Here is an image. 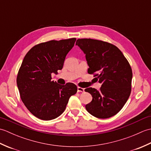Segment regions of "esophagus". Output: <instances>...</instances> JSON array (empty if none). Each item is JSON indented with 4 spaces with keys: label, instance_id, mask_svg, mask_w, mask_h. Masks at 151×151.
<instances>
[{
    "label": "esophagus",
    "instance_id": "esophagus-1",
    "mask_svg": "<svg viewBox=\"0 0 151 151\" xmlns=\"http://www.w3.org/2000/svg\"><path fill=\"white\" fill-rule=\"evenodd\" d=\"M77 91L78 92H84V89L81 88V87H78L77 88Z\"/></svg>",
    "mask_w": 151,
    "mask_h": 151
}]
</instances>
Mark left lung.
<instances>
[{
    "label": "left lung",
    "mask_w": 151,
    "mask_h": 151,
    "mask_svg": "<svg viewBox=\"0 0 151 151\" xmlns=\"http://www.w3.org/2000/svg\"><path fill=\"white\" fill-rule=\"evenodd\" d=\"M76 45L86 54L88 73L94 74L102 84L99 91L85 89L93 97L86 109L99 119L114 116L123 108L130 95L132 71L129 62L116 46L105 41L78 39Z\"/></svg>",
    "instance_id": "obj_1"
}]
</instances>
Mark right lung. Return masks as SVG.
<instances>
[{"label": "right lung", "mask_w": 151, "mask_h": 151, "mask_svg": "<svg viewBox=\"0 0 151 151\" xmlns=\"http://www.w3.org/2000/svg\"><path fill=\"white\" fill-rule=\"evenodd\" d=\"M75 41L76 38H70L36 45L22 61L17 77L21 99L28 110L40 119L49 121L60 116L70 96L77 91L73 83L61 85L51 80V74L62 69L66 55Z\"/></svg>", "instance_id": "add662e5"}]
</instances>
